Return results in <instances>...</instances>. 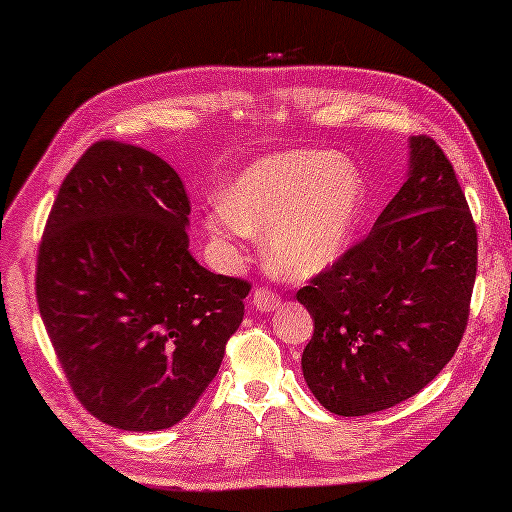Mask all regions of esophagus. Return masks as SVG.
I'll use <instances>...</instances> for the list:
<instances>
[{
	"label": "esophagus",
	"instance_id": "obj_1",
	"mask_svg": "<svg viewBox=\"0 0 512 512\" xmlns=\"http://www.w3.org/2000/svg\"><path fill=\"white\" fill-rule=\"evenodd\" d=\"M253 303H255L257 310L273 312V310H277L281 306V299H279V295H275L273 290L259 286V288L253 290Z\"/></svg>",
	"mask_w": 512,
	"mask_h": 512
}]
</instances>
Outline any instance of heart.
<instances>
[{
    "mask_svg": "<svg viewBox=\"0 0 512 512\" xmlns=\"http://www.w3.org/2000/svg\"><path fill=\"white\" fill-rule=\"evenodd\" d=\"M365 180L332 149H292L250 162L220 193L204 231L235 248L264 233V264L281 279H308L339 262L365 211Z\"/></svg>",
    "mask_w": 512,
    "mask_h": 512,
    "instance_id": "obj_1",
    "label": "heart"
}]
</instances>
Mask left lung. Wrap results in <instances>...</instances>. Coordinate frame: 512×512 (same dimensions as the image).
<instances>
[{
  "label": "left lung",
  "instance_id": "obj_1",
  "mask_svg": "<svg viewBox=\"0 0 512 512\" xmlns=\"http://www.w3.org/2000/svg\"><path fill=\"white\" fill-rule=\"evenodd\" d=\"M409 147V178L369 235L297 292L314 317L303 378L339 416L416 396L451 361L469 321L473 215L436 140L411 136Z\"/></svg>",
  "mask_w": 512,
  "mask_h": 512
}]
</instances>
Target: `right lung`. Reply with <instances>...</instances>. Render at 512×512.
Listing matches in <instances>:
<instances>
[{
  "instance_id": "right-lung-1",
  "label": "right lung",
  "mask_w": 512,
  "mask_h": 512,
  "mask_svg": "<svg viewBox=\"0 0 512 512\" xmlns=\"http://www.w3.org/2000/svg\"><path fill=\"white\" fill-rule=\"evenodd\" d=\"M189 213L169 162L99 140L65 176L43 228V325L74 396L110 427L180 422L244 319L250 284L195 262Z\"/></svg>"
}]
</instances>
